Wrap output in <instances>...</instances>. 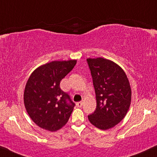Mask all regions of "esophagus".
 Listing matches in <instances>:
<instances>
[{
	"instance_id": "1",
	"label": "esophagus",
	"mask_w": 157,
	"mask_h": 157,
	"mask_svg": "<svg viewBox=\"0 0 157 157\" xmlns=\"http://www.w3.org/2000/svg\"><path fill=\"white\" fill-rule=\"evenodd\" d=\"M82 105H83V102H82V101H80V102H76V105L78 106V107H79V108L82 107Z\"/></svg>"
}]
</instances>
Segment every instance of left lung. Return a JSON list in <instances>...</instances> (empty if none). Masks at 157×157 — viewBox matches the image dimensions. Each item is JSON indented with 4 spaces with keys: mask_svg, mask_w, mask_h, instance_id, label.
I'll return each mask as SVG.
<instances>
[{
    "mask_svg": "<svg viewBox=\"0 0 157 157\" xmlns=\"http://www.w3.org/2000/svg\"><path fill=\"white\" fill-rule=\"evenodd\" d=\"M96 94L97 106L88 116L100 129L111 128L124 119L131 102L130 85L124 71L113 62L103 58L86 59Z\"/></svg>",
    "mask_w": 157,
    "mask_h": 157,
    "instance_id": "left-lung-1",
    "label": "left lung"
}]
</instances>
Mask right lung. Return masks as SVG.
<instances>
[{"label": "right lung", "instance_id": "right-lung-1", "mask_svg": "<svg viewBox=\"0 0 157 157\" xmlns=\"http://www.w3.org/2000/svg\"><path fill=\"white\" fill-rule=\"evenodd\" d=\"M76 60L53 61L35 70L25 86L27 112L40 128L55 132L65 125L75 104L61 90L60 82L72 71Z\"/></svg>", "mask_w": 157, "mask_h": 157}]
</instances>
